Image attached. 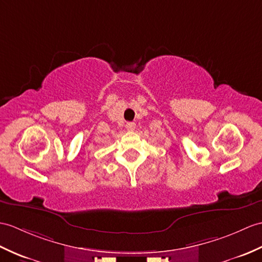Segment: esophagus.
I'll use <instances>...</instances> for the list:
<instances>
[{"mask_svg": "<svg viewBox=\"0 0 262 262\" xmlns=\"http://www.w3.org/2000/svg\"><path fill=\"white\" fill-rule=\"evenodd\" d=\"M135 127H136V124L135 123H132V121H129V123L126 124L127 130H134V129H135Z\"/></svg>", "mask_w": 262, "mask_h": 262, "instance_id": "obj_1", "label": "esophagus"}]
</instances>
